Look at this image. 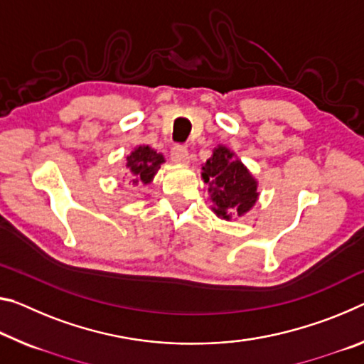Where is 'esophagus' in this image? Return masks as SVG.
<instances>
[{
  "mask_svg": "<svg viewBox=\"0 0 364 364\" xmlns=\"http://www.w3.org/2000/svg\"><path fill=\"white\" fill-rule=\"evenodd\" d=\"M171 161H173V164H178V165H186L189 161V154H188L186 149H184L183 146L173 147Z\"/></svg>",
  "mask_w": 364,
  "mask_h": 364,
  "instance_id": "obj_1",
  "label": "esophagus"
}]
</instances>
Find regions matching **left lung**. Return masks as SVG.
<instances>
[{
  "instance_id": "8db88e82",
  "label": "left lung",
  "mask_w": 364,
  "mask_h": 364,
  "mask_svg": "<svg viewBox=\"0 0 364 364\" xmlns=\"http://www.w3.org/2000/svg\"><path fill=\"white\" fill-rule=\"evenodd\" d=\"M203 180L209 184L213 213L223 220L245 215L256 204V178L228 147L213 149L212 157L203 165Z\"/></svg>"
}]
</instances>
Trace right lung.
<instances>
[{"instance_id": "obj_1", "label": "right lung", "mask_w": 364, "mask_h": 364, "mask_svg": "<svg viewBox=\"0 0 364 364\" xmlns=\"http://www.w3.org/2000/svg\"><path fill=\"white\" fill-rule=\"evenodd\" d=\"M164 155L154 151L149 146H139L126 157V168L132 176V184H149L152 183L155 173L164 164Z\"/></svg>"}]
</instances>
